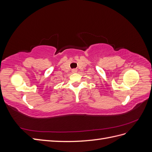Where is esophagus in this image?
Instances as JSON below:
<instances>
[{"mask_svg":"<svg viewBox=\"0 0 152 152\" xmlns=\"http://www.w3.org/2000/svg\"><path fill=\"white\" fill-rule=\"evenodd\" d=\"M72 72H73V73L77 72V70H75V69H73V70H72Z\"/></svg>","mask_w":152,"mask_h":152,"instance_id":"1","label":"esophagus"}]
</instances>
